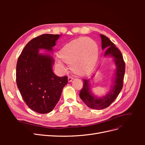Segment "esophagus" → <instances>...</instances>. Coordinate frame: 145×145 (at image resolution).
I'll use <instances>...</instances> for the list:
<instances>
[{
  "label": "esophagus",
  "mask_w": 145,
  "mask_h": 145,
  "mask_svg": "<svg viewBox=\"0 0 145 145\" xmlns=\"http://www.w3.org/2000/svg\"><path fill=\"white\" fill-rule=\"evenodd\" d=\"M73 80V78L71 76H69L68 78V82H72V80Z\"/></svg>",
  "instance_id": "obj_1"
}]
</instances>
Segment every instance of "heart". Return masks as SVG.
Returning <instances> with one entry per match:
<instances>
[{
    "label": "heart",
    "instance_id": "1",
    "mask_svg": "<svg viewBox=\"0 0 145 145\" xmlns=\"http://www.w3.org/2000/svg\"><path fill=\"white\" fill-rule=\"evenodd\" d=\"M58 55L63 62L70 65V69L74 74L85 76L93 71L97 65L99 50L93 40L82 37L64 45L59 51ZM61 60L56 59V63L57 67L63 68L64 64Z\"/></svg>",
    "mask_w": 145,
    "mask_h": 145
}]
</instances>
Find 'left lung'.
<instances>
[{"label": "left lung", "mask_w": 145, "mask_h": 145, "mask_svg": "<svg viewBox=\"0 0 145 145\" xmlns=\"http://www.w3.org/2000/svg\"><path fill=\"white\" fill-rule=\"evenodd\" d=\"M100 37L102 50H106L104 56L113 58L116 70L110 91L101 97H98L91 92L90 78L83 80V86L79 94L80 97L88 106L95 109L106 108L115 100L123 88V80L125 72V63L120 51L106 36L100 34Z\"/></svg>", "instance_id": "1"}]
</instances>
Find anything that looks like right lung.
Listing matches in <instances>:
<instances>
[{
  "mask_svg": "<svg viewBox=\"0 0 145 145\" xmlns=\"http://www.w3.org/2000/svg\"><path fill=\"white\" fill-rule=\"evenodd\" d=\"M62 36L46 34L30 40L22 51L16 66V82L24 102L33 111L46 114L58 103L68 77L57 76L52 71L54 61L40 50L52 52Z\"/></svg>",
  "mask_w": 145,
  "mask_h": 145,
  "instance_id": "obj_1",
  "label": "right lung"
}]
</instances>
